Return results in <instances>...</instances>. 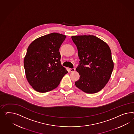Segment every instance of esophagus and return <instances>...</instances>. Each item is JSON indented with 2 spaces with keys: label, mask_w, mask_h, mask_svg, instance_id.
<instances>
[{
  "label": "esophagus",
  "mask_w": 134,
  "mask_h": 134,
  "mask_svg": "<svg viewBox=\"0 0 134 134\" xmlns=\"http://www.w3.org/2000/svg\"><path fill=\"white\" fill-rule=\"evenodd\" d=\"M69 70H70V71L71 72H75V71L76 69H75V68H70Z\"/></svg>",
  "instance_id": "1"
}]
</instances>
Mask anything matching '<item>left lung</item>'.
<instances>
[{
  "label": "left lung",
  "instance_id": "obj_1",
  "mask_svg": "<svg viewBox=\"0 0 134 134\" xmlns=\"http://www.w3.org/2000/svg\"><path fill=\"white\" fill-rule=\"evenodd\" d=\"M71 37L77 47L80 59L76 69L80 79L75 85L88 94L97 93L105 87L113 70L111 50L107 44L94 36Z\"/></svg>",
  "mask_w": 134,
  "mask_h": 134
}]
</instances>
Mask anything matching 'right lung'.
I'll return each instance as SVG.
<instances>
[{"label":"right lung","instance_id":"1","mask_svg":"<svg viewBox=\"0 0 134 134\" xmlns=\"http://www.w3.org/2000/svg\"><path fill=\"white\" fill-rule=\"evenodd\" d=\"M66 36L53 33L33 41L24 59L26 76L34 89L45 93L58 87L68 71L60 62L59 49Z\"/></svg>","mask_w":134,"mask_h":134}]
</instances>
